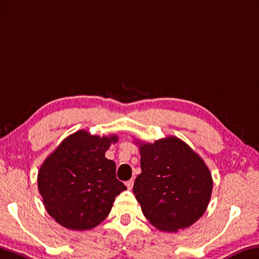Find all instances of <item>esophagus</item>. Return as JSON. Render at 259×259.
I'll return each mask as SVG.
<instances>
[{
  "instance_id": "34e87169",
  "label": "esophagus",
  "mask_w": 259,
  "mask_h": 259,
  "mask_svg": "<svg viewBox=\"0 0 259 259\" xmlns=\"http://www.w3.org/2000/svg\"><path fill=\"white\" fill-rule=\"evenodd\" d=\"M134 180L133 179H131V180H129V181H126L125 182V186H126V188H128V189H133V187H134Z\"/></svg>"
}]
</instances>
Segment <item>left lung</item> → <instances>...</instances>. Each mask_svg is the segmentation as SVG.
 Wrapping results in <instances>:
<instances>
[{
    "label": "left lung",
    "instance_id": "obj_1",
    "mask_svg": "<svg viewBox=\"0 0 259 259\" xmlns=\"http://www.w3.org/2000/svg\"><path fill=\"white\" fill-rule=\"evenodd\" d=\"M134 194L151 225L175 233L195 224L211 199L212 175L190 146L174 136L141 143Z\"/></svg>",
    "mask_w": 259,
    "mask_h": 259
}]
</instances>
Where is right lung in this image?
<instances>
[{
	"mask_svg": "<svg viewBox=\"0 0 259 259\" xmlns=\"http://www.w3.org/2000/svg\"><path fill=\"white\" fill-rule=\"evenodd\" d=\"M116 142V135L100 137L79 130L45 160L38 188L56 223L72 231H88L107 218L115 197L126 189L116 179L115 162L105 157Z\"/></svg>",
	"mask_w": 259,
	"mask_h": 259,
	"instance_id": "obj_1",
	"label": "right lung"
}]
</instances>
